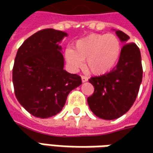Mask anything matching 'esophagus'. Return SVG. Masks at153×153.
Listing matches in <instances>:
<instances>
[{
    "instance_id": "34e87169",
    "label": "esophagus",
    "mask_w": 153,
    "mask_h": 153,
    "mask_svg": "<svg viewBox=\"0 0 153 153\" xmlns=\"http://www.w3.org/2000/svg\"><path fill=\"white\" fill-rule=\"evenodd\" d=\"M88 80V78L87 76H82V82H86Z\"/></svg>"
}]
</instances>
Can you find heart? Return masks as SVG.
<instances>
[{
	"label": "heart",
	"mask_w": 153,
	"mask_h": 153,
	"mask_svg": "<svg viewBox=\"0 0 153 153\" xmlns=\"http://www.w3.org/2000/svg\"><path fill=\"white\" fill-rule=\"evenodd\" d=\"M122 52L121 42L113 34H90L79 39L74 50L65 51V60L69 68L76 71L82 66L95 76L111 72L119 61Z\"/></svg>",
	"instance_id": "heart-1"
}]
</instances>
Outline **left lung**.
I'll list each match as a JSON object with an SVG mask.
<instances>
[{
	"mask_svg": "<svg viewBox=\"0 0 153 153\" xmlns=\"http://www.w3.org/2000/svg\"><path fill=\"white\" fill-rule=\"evenodd\" d=\"M115 30L123 44L119 61L109 73L88 80L94 92L88 98L93 113L105 120H113L125 114L137 97L142 82L141 56L134 43H128L129 36Z\"/></svg>",
	"mask_w": 153,
	"mask_h": 153,
	"instance_id": "left-lung-1",
	"label": "left lung"
}]
</instances>
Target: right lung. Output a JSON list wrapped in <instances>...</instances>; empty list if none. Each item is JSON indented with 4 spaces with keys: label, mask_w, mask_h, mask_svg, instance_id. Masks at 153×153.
<instances>
[{
    "label": "right lung",
    "mask_w": 153,
    "mask_h": 153,
    "mask_svg": "<svg viewBox=\"0 0 153 153\" xmlns=\"http://www.w3.org/2000/svg\"><path fill=\"white\" fill-rule=\"evenodd\" d=\"M67 36L42 30L26 39L17 52L13 69L15 95L34 117L48 118L60 112L70 92L82 84L81 76L64 70L59 43Z\"/></svg>",
    "instance_id": "right-lung-1"
}]
</instances>
